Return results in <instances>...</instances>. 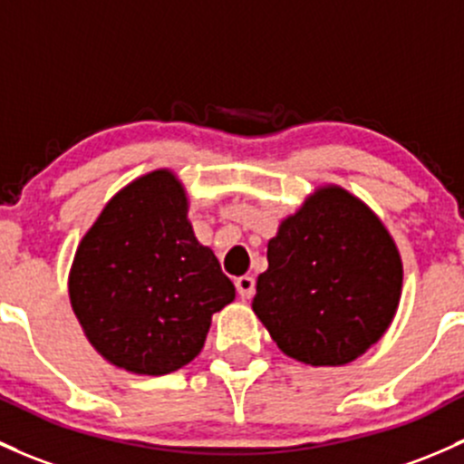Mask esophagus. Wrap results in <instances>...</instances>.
<instances>
[{"label":"esophagus","instance_id":"1","mask_svg":"<svg viewBox=\"0 0 464 464\" xmlns=\"http://www.w3.org/2000/svg\"><path fill=\"white\" fill-rule=\"evenodd\" d=\"M236 286L237 294H240V297H245V300H248V297H253V294H256V280H253L251 276L237 277Z\"/></svg>","mask_w":464,"mask_h":464}]
</instances>
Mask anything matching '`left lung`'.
<instances>
[{
    "mask_svg": "<svg viewBox=\"0 0 464 464\" xmlns=\"http://www.w3.org/2000/svg\"><path fill=\"white\" fill-rule=\"evenodd\" d=\"M253 311L276 344L314 367L362 355L398 309L402 262L392 236L338 187L315 191L280 224Z\"/></svg>",
    "mask_w": 464,
    "mask_h": 464,
    "instance_id": "1",
    "label": "left lung"
}]
</instances>
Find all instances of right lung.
<instances>
[{
    "label": "right lung",
    "instance_id": "add662e5",
    "mask_svg": "<svg viewBox=\"0 0 464 464\" xmlns=\"http://www.w3.org/2000/svg\"><path fill=\"white\" fill-rule=\"evenodd\" d=\"M68 294L109 362L164 375L202 351L211 315L233 302L236 286L195 240L182 184L153 170L106 204L77 246Z\"/></svg>",
    "mask_w": 464,
    "mask_h": 464
}]
</instances>
